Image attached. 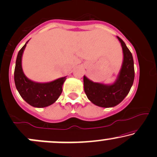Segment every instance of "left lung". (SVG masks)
<instances>
[{
	"label": "left lung",
	"mask_w": 157,
	"mask_h": 157,
	"mask_svg": "<svg viewBox=\"0 0 157 157\" xmlns=\"http://www.w3.org/2000/svg\"><path fill=\"white\" fill-rule=\"evenodd\" d=\"M122 46L123 59L115 82L111 84L94 82L84 75V88L87 98L101 107L117 106L129 93L134 79V60L125 42L117 36Z\"/></svg>",
	"instance_id": "obj_1"
}]
</instances>
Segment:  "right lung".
<instances>
[{"label": "right lung", "mask_w": 157, "mask_h": 157, "mask_svg": "<svg viewBox=\"0 0 157 157\" xmlns=\"http://www.w3.org/2000/svg\"><path fill=\"white\" fill-rule=\"evenodd\" d=\"M28 42L20 50L17 56L14 83L20 96L29 105L36 108L46 107L56 102L60 96L66 76L46 83L35 82L28 78L22 68V56Z\"/></svg>", "instance_id": "1"}]
</instances>
